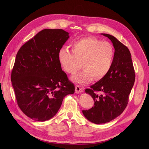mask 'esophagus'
I'll return each instance as SVG.
<instances>
[{"label":"esophagus","mask_w":149,"mask_h":149,"mask_svg":"<svg viewBox=\"0 0 149 149\" xmlns=\"http://www.w3.org/2000/svg\"><path fill=\"white\" fill-rule=\"evenodd\" d=\"M83 91V89L81 88L79 86H75V93H81Z\"/></svg>","instance_id":"obj_1"}]
</instances>
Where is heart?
<instances>
[{
  "label": "heart",
  "mask_w": 149,
  "mask_h": 149,
  "mask_svg": "<svg viewBox=\"0 0 149 149\" xmlns=\"http://www.w3.org/2000/svg\"><path fill=\"white\" fill-rule=\"evenodd\" d=\"M71 47L72 52L61 49L58 60L63 70L70 74H75L82 65L84 70L71 77L74 82L86 85L94 77L96 80L104 78L110 71L115 52L109 42L88 37L75 41Z\"/></svg>",
  "instance_id": "1"
}]
</instances>
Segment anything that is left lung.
Masks as SVG:
<instances>
[{"instance_id":"1","label":"left lung","mask_w":149,"mask_h":149,"mask_svg":"<svg viewBox=\"0 0 149 149\" xmlns=\"http://www.w3.org/2000/svg\"><path fill=\"white\" fill-rule=\"evenodd\" d=\"M113 43L115 55L112 68L104 78L86 90L94 101L93 107L82 113L95 124L110 122L119 116L129 101L134 86L135 72L130 51L113 35L101 33Z\"/></svg>"}]
</instances>
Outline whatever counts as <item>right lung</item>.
I'll return each mask as SVG.
<instances>
[{"mask_svg":"<svg viewBox=\"0 0 149 149\" xmlns=\"http://www.w3.org/2000/svg\"><path fill=\"white\" fill-rule=\"evenodd\" d=\"M70 38L62 29L38 32L17 52L11 81L17 105L31 119L45 121L59 110L63 99L74 93V84L62 70L59 52Z\"/></svg>","mask_w":149,"mask_h":149,"instance_id":"add662e5","label":"right lung"}]
</instances>
